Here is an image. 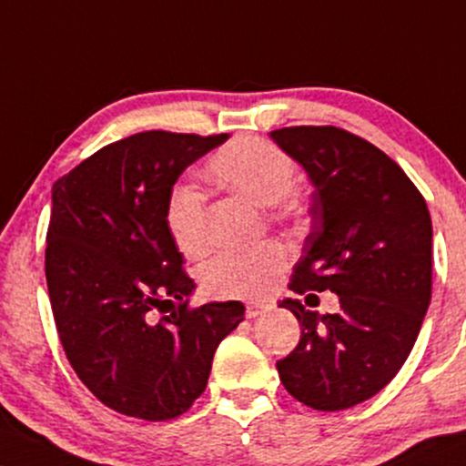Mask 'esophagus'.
Returning <instances> with one entry per match:
<instances>
[{"label":"esophagus","mask_w":466,"mask_h":466,"mask_svg":"<svg viewBox=\"0 0 466 466\" xmlns=\"http://www.w3.org/2000/svg\"><path fill=\"white\" fill-rule=\"evenodd\" d=\"M271 304H267V301H249L248 306H245V317L248 319H256L258 315H262V312H267Z\"/></svg>","instance_id":"obj_1"}]
</instances>
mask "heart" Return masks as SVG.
I'll return each instance as SVG.
<instances>
[{
    "label": "heart",
    "instance_id": "obj_1",
    "mask_svg": "<svg viewBox=\"0 0 466 466\" xmlns=\"http://www.w3.org/2000/svg\"><path fill=\"white\" fill-rule=\"evenodd\" d=\"M212 182L254 204L271 206L279 218L304 215L295 195L297 167L278 145L258 137H237L221 147L206 167ZM165 223L173 243L187 258L208 254L212 245L208 204L201 190L176 182L165 201ZM289 265V251L279 243L249 249H226L201 271V282L218 297H254L271 289Z\"/></svg>",
    "mask_w": 466,
    "mask_h": 466
}]
</instances>
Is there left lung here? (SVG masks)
Returning <instances> with one entry per match:
<instances>
[{"label": "left lung", "mask_w": 466, "mask_h": 466, "mask_svg": "<svg viewBox=\"0 0 466 466\" xmlns=\"http://www.w3.org/2000/svg\"><path fill=\"white\" fill-rule=\"evenodd\" d=\"M271 138L310 177L312 229L289 289L332 290L336 315L284 299L299 345L276 362L284 389L315 410H345L384 389L410 354L431 297V218L393 158L334 126Z\"/></svg>", "instance_id": "obj_1"}]
</instances>
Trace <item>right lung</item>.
<instances>
[{
  "label": "right lung",
  "mask_w": 466,
  "mask_h": 466,
  "mask_svg": "<svg viewBox=\"0 0 466 466\" xmlns=\"http://www.w3.org/2000/svg\"><path fill=\"white\" fill-rule=\"evenodd\" d=\"M226 141L138 132L95 151L52 188L45 278L56 329L82 384L126 417L187 412L208 384L218 343L243 321L240 301L188 306L195 284L165 223L182 171ZM156 309L170 315L158 319Z\"/></svg>",
  "instance_id": "obj_1"
}]
</instances>
